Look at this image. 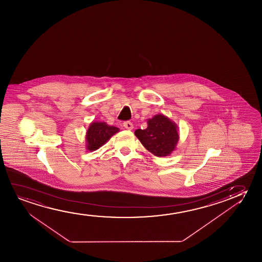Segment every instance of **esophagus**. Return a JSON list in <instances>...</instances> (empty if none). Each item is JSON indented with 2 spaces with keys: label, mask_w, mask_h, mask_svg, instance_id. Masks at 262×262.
Returning <instances> with one entry per match:
<instances>
[{
  "label": "esophagus",
  "mask_w": 262,
  "mask_h": 262,
  "mask_svg": "<svg viewBox=\"0 0 262 262\" xmlns=\"http://www.w3.org/2000/svg\"><path fill=\"white\" fill-rule=\"evenodd\" d=\"M123 127L125 128V129H129V130H132L133 129V122H123Z\"/></svg>",
  "instance_id": "34e87169"
}]
</instances>
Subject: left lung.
Wrapping results in <instances>:
<instances>
[{
    "label": "left lung",
    "instance_id": "obj_1",
    "mask_svg": "<svg viewBox=\"0 0 262 262\" xmlns=\"http://www.w3.org/2000/svg\"><path fill=\"white\" fill-rule=\"evenodd\" d=\"M147 128L136 129L135 136L147 150L158 158L172 154L179 140V129L176 122L162 114L147 119Z\"/></svg>",
    "mask_w": 262,
    "mask_h": 262
}]
</instances>
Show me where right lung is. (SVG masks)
<instances>
[{"instance_id":"obj_1","label":"right lung","mask_w":262,"mask_h":262,"mask_svg":"<svg viewBox=\"0 0 262 262\" xmlns=\"http://www.w3.org/2000/svg\"><path fill=\"white\" fill-rule=\"evenodd\" d=\"M118 132L117 127L108 125L106 122H91L86 133V149L97 150Z\"/></svg>"}]
</instances>
